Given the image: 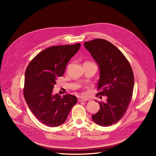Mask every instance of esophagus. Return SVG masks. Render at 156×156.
I'll return each mask as SVG.
<instances>
[{"mask_svg":"<svg viewBox=\"0 0 156 156\" xmlns=\"http://www.w3.org/2000/svg\"><path fill=\"white\" fill-rule=\"evenodd\" d=\"M88 100L87 98L84 97H78V101H85Z\"/></svg>","mask_w":156,"mask_h":156,"instance_id":"1","label":"esophagus"}]
</instances>
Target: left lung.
Wrapping results in <instances>:
<instances>
[{
    "label": "left lung",
    "mask_w": 156,
    "mask_h": 156,
    "mask_svg": "<svg viewBox=\"0 0 156 156\" xmlns=\"http://www.w3.org/2000/svg\"><path fill=\"white\" fill-rule=\"evenodd\" d=\"M100 69L97 96H107L105 102H98L100 109L92 116L93 121L107 127L119 122L124 116L132 98L134 75L125 56L111 42L95 39L84 42Z\"/></svg>",
    "instance_id": "1"
}]
</instances>
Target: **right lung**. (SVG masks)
<instances>
[{
	"label": "right lung",
	"instance_id": "1",
	"mask_svg": "<svg viewBox=\"0 0 156 156\" xmlns=\"http://www.w3.org/2000/svg\"><path fill=\"white\" fill-rule=\"evenodd\" d=\"M81 44L53 46L37 54L28 66L25 74L23 94L32 112L41 123L56 127L66 120L76 96L66 94L60 98L53 94L56 80L62 77L69 60Z\"/></svg>",
	"mask_w": 156,
	"mask_h": 156
}]
</instances>
